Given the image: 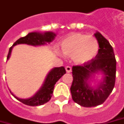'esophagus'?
<instances>
[{
	"label": "esophagus",
	"instance_id": "34e87169",
	"mask_svg": "<svg viewBox=\"0 0 124 124\" xmlns=\"http://www.w3.org/2000/svg\"><path fill=\"white\" fill-rule=\"evenodd\" d=\"M65 70H66V72H71V71H72V68H71V67L70 66H66L65 67Z\"/></svg>",
	"mask_w": 124,
	"mask_h": 124
}]
</instances>
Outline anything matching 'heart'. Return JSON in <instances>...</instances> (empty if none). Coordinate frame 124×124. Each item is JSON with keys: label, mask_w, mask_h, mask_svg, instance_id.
Returning a JSON list of instances; mask_svg holds the SVG:
<instances>
[{"label": "heart", "mask_w": 124, "mask_h": 124, "mask_svg": "<svg viewBox=\"0 0 124 124\" xmlns=\"http://www.w3.org/2000/svg\"><path fill=\"white\" fill-rule=\"evenodd\" d=\"M61 48L64 54L72 56L75 63H84L97 56L99 45L93 36L74 33L65 38L61 43Z\"/></svg>", "instance_id": "1"}]
</instances>
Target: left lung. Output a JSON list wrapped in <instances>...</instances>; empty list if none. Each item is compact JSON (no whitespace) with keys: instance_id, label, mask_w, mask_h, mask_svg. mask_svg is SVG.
I'll use <instances>...</instances> for the list:
<instances>
[{"instance_id":"obj_1","label":"left lung","mask_w":124,"mask_h":124,"mask_svg":"<svg viewBox=\"0 0 124 124\" xmlns=\"http://www.w3.org/2000/svg\"><path fill=\"white\" fill-rule=\"evenodd\" d=\"M94 36L99 45L95 58L72 67V97L74 102L86 108L97 106L106 100L115 87L116 77V59L112 47L101 33L97 31ZM98 72L104 74V79L94 88L89 85V79Z\"/></svg>"}]
</instances>
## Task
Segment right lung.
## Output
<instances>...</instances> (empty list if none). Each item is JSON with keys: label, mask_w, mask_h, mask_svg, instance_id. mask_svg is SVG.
Instances as JSON below:
<instances>
[{"label": "right lung", "mask_w": 124, "mask_h": 124, "mask_svg": "<svg viewBox=\"0 0 124 124\" xmlns=\"http://www.w3.org/2000/svg\"><path fill=\"white\" fill-rule=\"evenodd\" d=\"M55 36L56 34L52 31H46L44 33H40V32L29 33L27 36L18 39L13 44L12 47L9 48L7 59H9L12 52V47L14 45L21 44V43H25V44L34 45V46L43 45L46 44L47 43H50V42H52L54 39ZM65 72H66L63 66L59 68H54L52 70H50V72L47 75L45 81L43 85L41 86V88H40V90L32 97L30 99H19L12 93V95L18 101L27 106H36L43 105L50 101L52 96L55 83L59 81V79L63 74H65Z\"/></svg>", "instance_id": "right-lung-1"}]
</instances>
